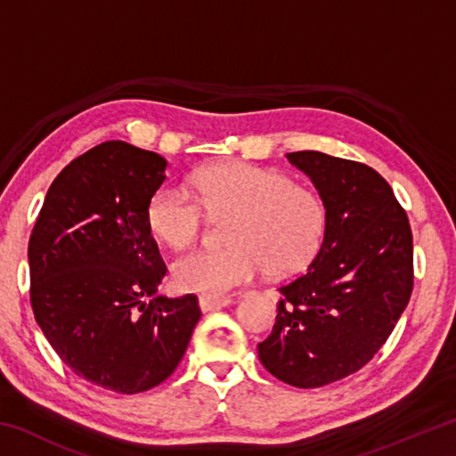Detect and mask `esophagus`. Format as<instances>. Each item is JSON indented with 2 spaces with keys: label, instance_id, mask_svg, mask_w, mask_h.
<instances>
[{
  "label": "esophagus",
  "instance_id": "34e87169",
  "mask_svg": "<svg viewBox=\"0 0 456 456\" xmlns=\"http://www.w3.org/2000/svg\"><path fill=\"white\" fill-rule=\"evenodd\" d=\"M231 304L229 297H199V307L200 312H213V310H219V307H225Z\"/></svg>",
  "mask_w": 456,
  "mask_h": 456
}]
</instances>
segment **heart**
Returning a JSON list of instances; mask_svg holds the SVG:
<instances>
[{
    "label": "heart",
    "mask_w": 456,
    "mask_h": 456,
    "mask_svg": "<svg viewBox=\"0 0 456 456\" xmlns=\"http://www.w3.org/2000/svg\"><path fill=\"white\" fill-rule=\"evenodd\" d=\"M197 199L163 184L146 205L151 233L171 249H187L203 229V209L233 217L231 247L197 251L175 261L173 281L181 291L221 297L265 272L288 277L318 257L328 233V207L312 187L293 183L275 168L223 163L192 179Z\"/></svg>",
    "instance_id": "1"
}]
</instances>
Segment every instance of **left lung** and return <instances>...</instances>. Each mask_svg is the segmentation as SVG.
Returning <instances> with one entry per match:
<instances>
[{"label":"left lung","instance_id":"left-lung-1","mask_svg":"<svg viewBox=\"0 0 456 456\" xmlns=\"http://www.w3.org/2000/svg\"><path fill=\"white\" fill-rule=\"evenodd\" d=\"M288 159L326 203L328 233L307 272L280 288L257 352L277 380L320 388L366 366L395 330L412 293V231L372 167L318 151Z\"/></svg>","mask_w":456,"mask_h":456}]
</instances>
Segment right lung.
<instances>
[{
  "instance_id": "right-lung-1",
  "label": "right lung",
  "mask_w": 456,
  "mask_h": 456,
  "mask_svg": "<svg viewBox=\"0 0 456 456\" xmlns=\"http://www.w3.org/2000/svg\"><path fill=\"white\" fill-rule=\"evenodd\" d=\"M167 160L122 141L74 159L48 189L29 237V299L60 360L100 388L136 395L179 366L197 296H157L167 273L146 205Z\"/></svg>"
}]
</instances>
